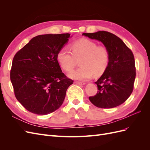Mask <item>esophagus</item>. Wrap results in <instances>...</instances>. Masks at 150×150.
Instances as JSON below:
<instances>
[{"label": "esophagus", "instance_id": "34e87169", "mask_svg": "<svg viewBox=\"0 0 150 150\" xmlns=\"http://www.w3.org/2000/svg\"><path fill=\"white\" fill-rule=\"evenodd\" d=\"M75 83H76V84H79V85H84V84H86L84 82H82V81H75Z\"/></svg>", "mask_w": 150, "mask_h": 150}]
</instances>
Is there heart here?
I'll use <instances>...</instances> for the list:
<instances>
[{
  "mask_svg": "<svg viewBox=\"0 0 150 150\" xmlns=\"http://www.w3.org/2000/svg\"><path fill=\"white\" fill-rule=\"evenodd\" d=\"M71 50L66 47L59 49L57 54V62L62 69L71 71L80 60V67L69 74L74 79L86 81L92 78L94 74H103L110 63L108 49L104 45H97L91 40L82 39L72 43Z\"/></svg>",
  "mask_w": 150,
  "mask_h": 150,
  "instance_id": "b5f03b06",
  "label": "heart"
}]
</instances>
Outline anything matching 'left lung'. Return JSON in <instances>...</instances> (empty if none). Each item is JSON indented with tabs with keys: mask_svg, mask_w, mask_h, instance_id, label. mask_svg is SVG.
<instances>
[{
	"mask_svg": "<svg viewBox=\"0 0 150 150\" xmlns=\"http://www.w3.org/2000/svg\"><path fill=\"white\" fill-rule=\"evenodd\" d=\"M83 35L103 43L109 50L110 63L96 82L98 93L89 99L100 108H112L125 102L134 88L136 67L134 55L123 41L111 33L98 31Z\"/></svg>",
	"mask_w": 150,
	"mask_h": 150,
	"instance_id": "obj_1",
	"label": "left lung"
}]
</instances>
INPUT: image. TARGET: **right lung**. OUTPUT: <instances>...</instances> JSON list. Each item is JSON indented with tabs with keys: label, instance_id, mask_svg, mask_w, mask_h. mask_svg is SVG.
I'll return each instance as SVG.
<instances>
[{
	"label": "right lung",
	"instance_id": "right-lung-1",
	"mask_svg": "<svg viewBox=\"0 0 150 150\" xmlns=\"http://www.w3.org/2000/svg\"><path fill=\"white\" fill-rule=\"evenodd\" d=\"M70 34H44L32 39L13 58L10 78L17 101L27 110L46 115L57 110L73 81L63 73L57 54Z\"/></svg>",
	"mask_w": 150,
	"mask_h": 150
}]
</instances>
